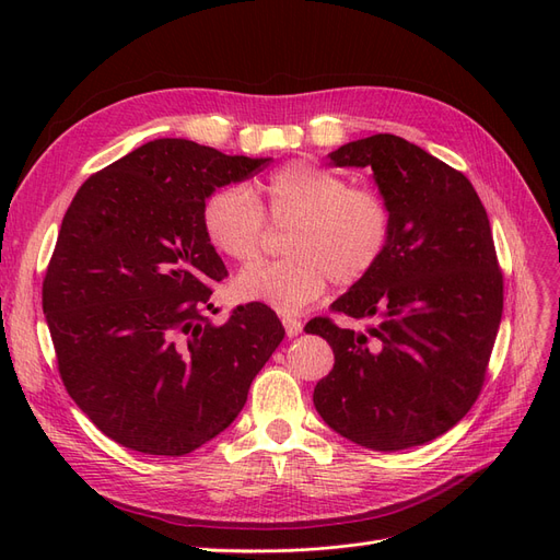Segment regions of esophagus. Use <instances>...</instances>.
I'll use <instances>...</instances> for the list:
<instances>
[{"mask_svg": "<svg viewBox=\"0 0 560 560\" xmlns=\"http://www.w3.org/2000/svg\"><path fill=\"white\" fill-rule=\"evenodd\" d=\"M282 325H284L287 336H299L303 329V322L296 317H282Z\"/></svg>", "mask_w": 560, "mask_h": 560, "instance_id": "obj_1", "label": "esophagus"}]
</instances>
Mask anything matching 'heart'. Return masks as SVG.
I'll return each mask as SVG.
<instances>
[{
	"instance_id": "obj_1",
	"label": "heart",
	"mask_w": 560,
	"mask_h": 560,
	"mask_svg": "<svg viewBox=\"0 0 560 560\" xmlns=\"http://www.w3.org/2000/svg\"><path fill=\"white\" fill-rule=\"evenodd\" d=\"M268 224L287 229V257L245 268L233 292L296 315L325 294L329 280L352 287L381 264L393 243L395 210L376 186L350 184L327 167L296 161L270 175L259 196L247 186H224L200 212L210 247L238 264L261 257Z\"/></svg>"
}]
</instances>
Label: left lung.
<instances>
[{"instance_id":"left-lung-1","label":"left lung","mask_w":560,"mask_h":560,"mask_svg":"<svg viewBox=\"0 0 560 560\" xmlns=\"http://www.w3.org/2000/svg\"><path fill=\"white\" fill-rule=\"evenodd\" d=\"M334 165L371 167L395 210L385 257L331 313L313 317L334 369L315 385L331 430L374 451L428 444L479 399L502 319L504 280L493 231L471 182L389 132L348 142Z\"/></svg>"}]
</instances>
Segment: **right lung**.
<instances>
[{
	"label": "right lung",
	"mask_w": 560,
	"mask_h": 560,
	"mask_svg": "<svg viewBox=\"0 0 560 560\" xmlns=\"http://www.w3.org/2000/svg\"><path fill=\"white\" fill-rule=\"evenodd\" d=\"M270 159L154 140L93 173L62 217L42 303L67 393L100 432L147 455H186L224 432L280 346L259 301L217 327L229 273L206 241V198Z\"/></svg>",
	"instance_id": "right-lung-1"
}]
</instances>
